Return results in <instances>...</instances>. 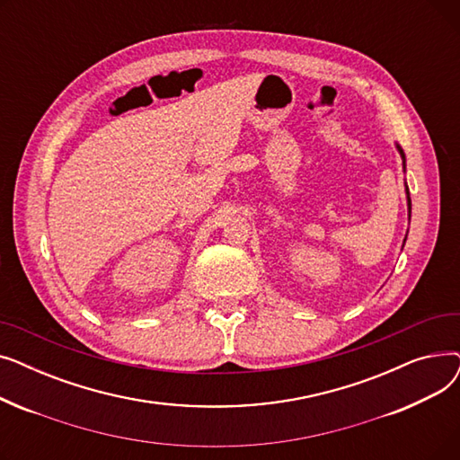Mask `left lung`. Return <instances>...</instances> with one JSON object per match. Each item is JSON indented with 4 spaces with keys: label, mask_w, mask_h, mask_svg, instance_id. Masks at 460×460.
<instances>
[{
    "label": "left lung",
    "mask_w": 460,
    "mask_h": 460,
    "mask_svg": "<svg viewBox=\"0 0 460 460\" xmlns=\"http://www.w3.org/2000/svg\"><path fill=\"white\" fill-rule=\"evenodd\" d=\"M397 147V151H399V155H401V158H402V167H404V172H406V156H404V153H402V149L399 147V145H395ZM404 188H406V201H408V222H410V214H412V201H410V193H408V186L404 184ZM404 243H406V236H404Z\"/></svg>",
    "instance_id": "obj_1"
}]
</instances>
